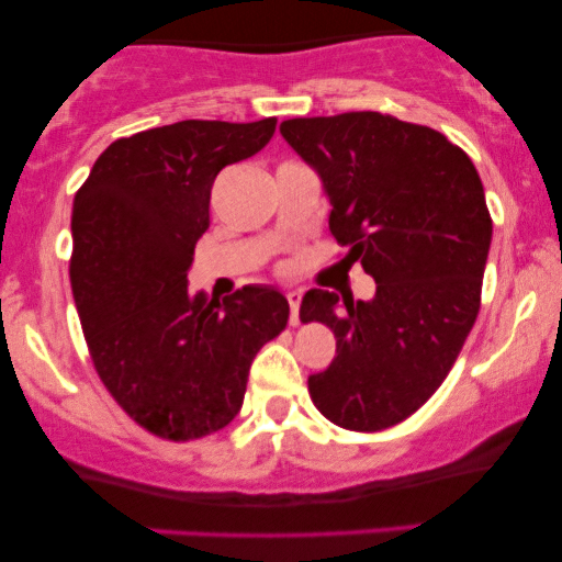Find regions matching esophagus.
Instances as JSON below:
<instances>
[{"label":"esophagus","mask_w":562,"mask_h":562,"mask_svg":"<svg viewBox=\"0 0 562 562\" xmlns=\"http://www.w3.org/2000/svg\"><path fill=\"white\" fill-rule=\"evenodd\" d=\"M288 303H290V322H299V306H301V290H288Z\"/></svg>","instance_id":"1"}]
</instances>
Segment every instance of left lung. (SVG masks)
<instances>
[{
  "label": "left lung",
  "mask_w": 562,
  "mask_h": 562,
  "mask_svg": "<svg viewBox=\"0 0 562 562\" xmlns=\"http://www.w3.org/2000/svg\"><path fill=\"white\" fill-rule=\"evenodd\" d=\"M280 132L319 173L344 261L375 280L370 301L303 295L301 319L325 322L338 353L308 393L340 428H391L434 396L479 317L492 248L481 177L436 128L389 113L290 119Z\"/></svg>",
  "instance_id": "1"
}]
</instances>
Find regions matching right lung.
Returning <instances> with one entry per match:
<instances>
[{"label":"right lung","instance_id":"add662e5","mask_svg":"<svg viewBox=\"0 0 562 562\" xmlns=\"http://www.w3.org/2000/svg\"><path fill=\"white\" fill-rule=\"evenodd\" d=\"M277 119L177 121L115 139L74 198L70 288L97 375L142 428L190 441L235 420L288 299L245 285L214 301L187 272L224 166L261 150Z\"/></svg>","mask_w":562,"mask_h":562}]
</instances>
